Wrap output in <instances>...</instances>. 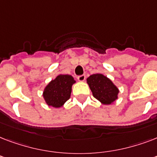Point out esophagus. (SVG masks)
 <instances>
[{
  "instance_id": "34e87169",
  "label": "esophagus",
  "mask_w": 157,
  "mask_h": 157,
  "mask_svg": "<svg viewBox=\"0 0 157 157\" xmlns=\"http://www.w3.org/2000/svg\"><path fill=\"white\" fill-rule=\"evenodd\" d=\"M77 80L79 81H81V82H84V81H86V76L85 75H81V76H77Z\"/></svg>"
}]
</instances>
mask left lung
Instances as JSON below:
<instances>
[{
	"label": "left lung",
	"mask_w": 157,
	"mask_h": 157,
	"mask_svg": "<svg viewBox=\"0 0 157 157\" xmlns=\"http://www.w3.org/2000/svg\"><path fill=\"white\" fill-rule=\"evenodd\" d=\"M86 81L93 96L102 104H112L118 98L119 89L103 74H93L89 76Z\"/></svg>",
	"instance_id": "left-lung-1"
}]
</instances>
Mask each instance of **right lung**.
<instances>
[{
  "label": "right lung",
  "mask_w": 157,
  "mask_h": 157,
  "mask_svg": "<svg viewBox=\"0 0 157 157\" xmlns=\"http://www.w3.org/2000/svg\"><path fill=\"white\" fill-rule=\"evenodd\" d=\"M75 83L71 75L59 74L44 89L43 98L46 104L56 108L62 107L71 97V87Z\"/></svg>",
  "instance_id": "1"
}]
</instances>
